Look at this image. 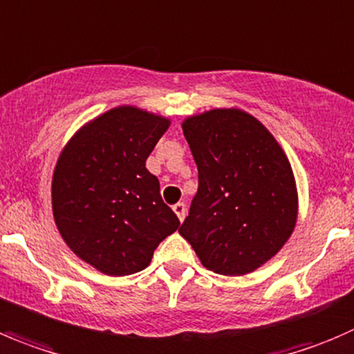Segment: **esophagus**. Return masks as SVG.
Segmentation results:
<instances>
[{
    "instance_id": "obj_1",
    "label": "esophagus",
    "mask_w": 354,
    "mask_h": 354,
    "mask_svg": "<svg viewBox=\"0 0 354 354\" xmlns=\"http://www.w3.org/2000/svg\"><path fill=\"white\" fill-rule=\"evenodd\" d=\"M173 211L176 212L178 219H180V221H183L185 216H187V205H185L183 202H178V204L173 205Z\"/></svg>"
}]
</instances>
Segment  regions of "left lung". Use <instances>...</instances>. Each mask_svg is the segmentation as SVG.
I'll use <instances>...</instances> for the list:
<instances>
[{
  "label": "left lung",
  "instance_id": "8db88e82",
  "mask_svg": "<svg viewBox=\"0 0 354 354\" xmlns=\"http://www.w3.org/2000/svg\"><path fill=\"white\" fill-rule=\"evenodd\" d=\"M198 190L180 235L201 263L240 277L272 259L292 235L297 188L282 147L240 109H212L181 124Z\"/></svg>",
  "mask_w": 354,
  "mask_h": 354
}]
</instances>
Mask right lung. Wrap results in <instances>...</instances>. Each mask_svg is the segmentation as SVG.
I'll list each match as a JSON object with an SVG mask.
<instances>
[{
    "label": "right lung",
    "mask_w": 354,
    "mask_h": 354,
    "mask_svg": "<svg viewBox=\"0 0 354 354\" xmlns=\"http://www.w3.org/2000/svg\"><path fill=\"white\" fill-rule=\"evenodd\" d=\"M171 121L131 105L82 126L62 150L51 207L72 252L111 277L133 275L180 226L147 159Z\"/></svg>",
    "instance_id": "obj_1"
}]
</instances>
